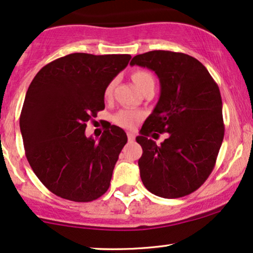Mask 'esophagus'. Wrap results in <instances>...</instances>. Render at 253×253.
I'll return each mask as SVG.
<instances>
[{
  "label": "esophagus",
  "mask_w": 253,
  "mask_h": 253,
  "mask_svg": "<svg viewBox=\"0 0 253 253\" xmlns=\"http://www.w3.org/2000/svg\"><path fill=\"white\" fill-rule=\"evenodd\" d=\"M127 137H128L129 142H133L134 139H135V135L133 133H127Z\"/></svg>",
  "instance_id": "obj_1"
}]
</instances>
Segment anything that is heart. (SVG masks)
I'll list each match as a JSON object with an SVG mask.
<instances>
[{"label": "heart", "instance_id": "heart-1", "mask_svg": "<svg viewBox=\"0 0 253 253\" xmlns=\"http://www.w3.org/2000/svg\"><path fill=\"white\" fill-rule=\"evenodd\" d=\"M133 81L137 87L140 88V91H142L147 86L154 85V77L152 76V73L143 71V70H139V71H135L133 73ZM114 85H116V81L108 83L106 88H105V98L111 97ZM142 118L143 114L141 112L132 110V108H124V110H120L114 114L113 123L118 125V126L123 127V128L133 129L139 125L140 121L142 120Z\"/></svg>", "mask_w": 253, "mask_h": 253}]
</instances>
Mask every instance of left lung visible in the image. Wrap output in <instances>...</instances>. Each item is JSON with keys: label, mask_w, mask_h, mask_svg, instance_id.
<instances>
[{"label": "left lung", "mask_w": 253, "mask_h": 253, "mask_svg": "<svg viewBox=\"0 0 253 253\" xmlns=\"http://www.w3.org/2000/svg\"><path fill=\"white\" fill-rule=\"evenodd\" d=\"M130 65L154 71L161 85L158 104L136 136L142 183L156 196H187L211 174L224 137L218 86L202 63L185 53L149 51L133 57ZM164 132L168 139L161 145L149 137Z\"/></svg>", "instance_id": "1"}]
</instances>
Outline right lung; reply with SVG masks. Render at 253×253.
Masks as SVG:
<instances>
[{
	"mask_svg": "<svg viewBox=\"0 0 253 253\" xmlns=\"http://www.w3.org/2000/svg\"><path fill=\"white\" fill-rule=\"evenodd\" d=\"M129 59L71 53L46 64L29 86L20 117L25 156L57 196L91 202L110 187L127 135L110 125L99 140L87 137L86 123L104 110L105 88Z\"/></svg>",
	"mask_w": 253,
	"mask_h": 253,
	"instance_id": "right-lung-1",
	"label": "right lung"
}]
</instances>
